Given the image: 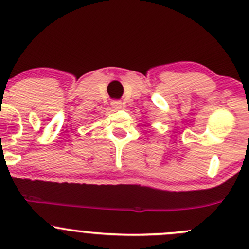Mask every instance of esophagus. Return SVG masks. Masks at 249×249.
Here are the masks:
<instances>
[{"mask_svg": "<svg viewBox=\"0 0 249 249\" xmlns=\"http://www.w3.org/2000/svg\"><path fill=\"white\" fill-rule=\"evenodd\" d=\"M111 105H112V107L116 108V110H121V108L124 107L121 101H112L111 102Z\"/></svg>", "mask_w": 249, "mask_h": 249, "instance_id": "esophagus-1", "label": "esophagus"}]
</instances>
